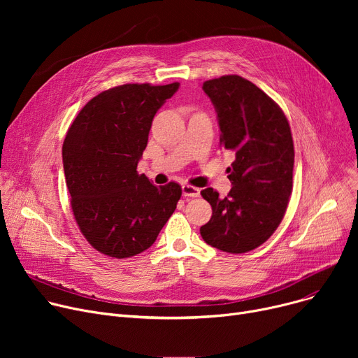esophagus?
Here are the masks:
<instances>
[{
	"label": "esophagus",
	"instance_id": "1",
	"mask_svg": "<svg viewBox=\"0 0 358 358\" xmlns=\"http://www.w3.org/2000/svg\"><path fill=\"white\" fill-rule=\"evenodd\" d=\"M182 194L185 197H199L200 196V189H197V187L190 185V184H184L182 185Z\"/></svg>",
	"mask_w": 358,
	"mask_h": 358
}]
</instances>
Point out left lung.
Segmentation results:
<instances>
[{
  "mask_svg": "<svg viewBox=\"0 0 358 358\" xmlns=\"http://www.w3.org/2000/svg\"><path fill=\"white\" fill-rule=\"evenodd\" d=\"M220 127V145L235 152L224 199L212 187L201 196L212 206L200 228L206 243L231 254L262 245L285 217L293 189L294 148L283 110L267 94L239 75H223L203 84Z\"/></svg>",
  "mask_w": 358,
  "mask_h": 358,
  "instance_id": "obj_1",
  "label": "left lung"
}]
</instances>
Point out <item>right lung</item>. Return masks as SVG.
<instances>
[{"label": "right lung", "mask_w": 358, "mask_h": 358, "mask_svg": "<svg viewBox=\"0 0 358 358\" xmlns=\"http://www.w3.org/2000/svg\"><path fill=\"white\" fill-rule=\"evenodd\" d=\"M178 85L106 90L81 108L66 131L62 159L72 213L90 245L104 255L143 252L177 208L180 184L157 187L136 168L154 116Z\"/></svg>", "instance_id": "add662e5"}]
</instances>
